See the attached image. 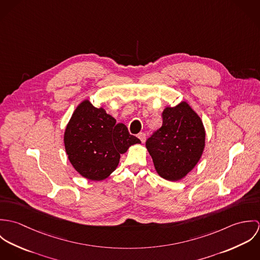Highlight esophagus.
I'll list each match as a JSON object with an SVG mask.
<instances>
[{
	"instance_id": "obj_1",
	"label": "esophagus",
	"mask_w": 260,
	"mask_h": 260,
	"mask_svg": "<svg viewBox=\"0 0 260 260\" xmlns=\"http://www.w3.org/2000/svg\"><path fill=\"white\" fill-rule=\"evenodd\" d=\"M137 137L141 140V142H142V143H144V142H145V140H146V134H145V133H143V132L139 133Z\"/></svg>"
}]
</instances>
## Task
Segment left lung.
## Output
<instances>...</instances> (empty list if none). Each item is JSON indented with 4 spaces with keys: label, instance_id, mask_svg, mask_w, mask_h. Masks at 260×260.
I'll list each match as a JSON object with an SVG mask.
<instances>
[{
    "label": "left lung",
    "instance_id": "left-lung-1",
    "mask_svg": "<svg viewBox=\"0 0 260 260\" xmlns=\"http://www.w3.org/2000/svg\"><path fill=\"white\" fill-rule=\"evenodd\" d=\"M163 123L146 141L156 172L169 181H179L196 166L205 147L201 118L182 101L162 112Z\"/></svg>",
    "mask_w": 260,
    "mask_h": 260
}]
</instances>
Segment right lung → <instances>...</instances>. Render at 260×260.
Returning a JSON list of instances; mask_svg holds the SVG:
<instances>
[{
    "label": "right lung",
    "mask_w": 260,
    "mask_h": 260,
    "mask_svg": "<svg viewBox=\"0 0 260 260\" xmlns=\"http://www.w3.org/2000/svg\"><path fill=\"white\" fill-rule=\"evenodd\" d=\"M141 141L103 107L88 99L75 109L64 132V145L75 170L84 178L101 181L117 168L120 155Z\"/></svg>",
    "instance_id": "1"
}]
</instances>
